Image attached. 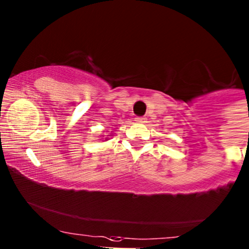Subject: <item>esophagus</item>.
I'll list each match as a JSON object with an SVG mask.
<instances>
[{
    "instance_id": "34e87169",
    "label": "esophagus",
    "mask_w": 249,
    "mask_h": 249,
    "mask_svg": "<svg viewBox=\"0 0 249 249\" xmlns=\"http://www.w3.org/2000/svg\"><path fill=\"white\" fill-rule=\"evenodd\" d=\"M145 120H146L145 117H136L135 118V122L137 123H145Z\"/></svg>"
}]
</instances>
